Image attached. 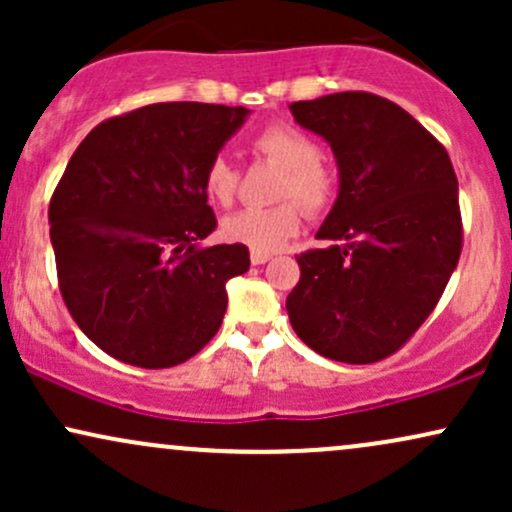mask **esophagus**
<instances>
[{
	"label": "esophagus",
	"mask_w": 512,
	"mask_h": 512,
	"mask_svg": "<svg viewBox=\"0 0 512 512\" xmlns=\"http://www.w3.org/2000/svg\"><path fill=\"white\" fill-rule=\"evenodd\" d=\"M250 260H252V264H264V262L272 260V255H269V252H252Z\"/></svg>",
	"instance_id": "esophagus-1"
}]
</instances>
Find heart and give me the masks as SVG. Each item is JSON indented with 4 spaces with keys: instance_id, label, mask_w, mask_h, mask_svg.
I'll return each mask as SVG.
<instances>
[{
    "instance_id": "1",
    "label": "heart",
    "mask_w": 512,
    "mask_h": 512,
    "mask_svg": "<svg viewBox=\"0 0 512 512\" xmlns=\"http://www.w3.org/2000/svg\"><path fill=\"white\" fill-rule=\"evenodd\" d=\"M252 156L279 168L272 207L243 209L223 219V236L255 252H274L296 236L305 214L320 216L337 197V173L320 144L301 127L274 122L252 137ZM204 192L219 207H231L240 190V170L228 158L214 156L202 175Z\"/></svg>"
}]
</instances>
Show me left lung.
Instances as JSON below:
<instances>
[{
	"label": "left lung",
	"mask_w": 512,
	"mask_h": 512,
	"mask_svg": "<svg viewBox=\"0 0 512 512\" xmlns=\"http://www.w3.org/2000/svg\"><path fill=\"white\" fill-rule=\"evenodd\" d=\"M291 113L330 142L339 197L317 231L330 248L296 257L289 320L320 356L383 361L424 325L460 260L455 168L424 125L375 93L298 101Z\"/></svg>",
	"instance_id": "1"
}]
</instances>
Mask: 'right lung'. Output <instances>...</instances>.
<instances>
[{
	"instance_id": "right-lung-1",
	"label": "right lung",
	"mask_w": 512,
	"mask_h": 512,
	"mask_svg": "<svg viewBox=\"0 0 512 512\" xmlns=\"http://www.w3.org/2000/svg\"><path fill=\"white\" fill-rule=\"evenodd\" d=\"M250 115L154 103L103 120L69 158L48 219L57 284L81 332L139 368L185 363L219 332L245 245L199 248L216 228L202 175Z\"/></svg>"
}]
</instances>
